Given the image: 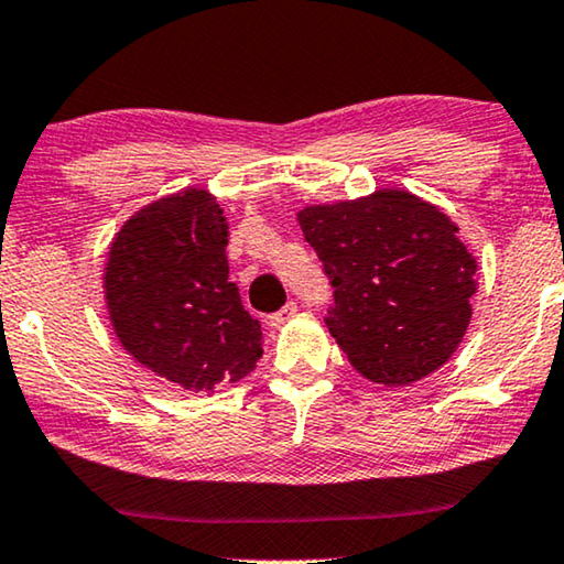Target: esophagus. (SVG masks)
I'll return each instance as SVG.
<instances>
[{
    "mask_svg": "<svg viewBox=\"0 0 564 564\" xmlns=\"http://www.w3.org/2000/svg\"><path fill=\"white\" fill-rule=\"evenodd\" d=\"M296 311H299L296 301H289V304H285L283 308H279V311H275V314L268 316V324H271L273 329H281L285 322H291V318L296 316Z\"/></svg>",
    "mask_w": 564,
    "mask_h": 564,
    "instance_id": "esophagus-1",
    "label": "esophagus"
}]
</instances>
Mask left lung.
<instances>
[{
	"label": "left lung",
	"instance_id": "8db88e82",
	"mask_svg": "<svg viewBox=\"0 0 564 564\" xmlns=\"http://www.w3.org/2000/svg\"><path fill=\"white\" fill-rule=\"evenodd\" d=\"M299 225L334 289L326 326L357 372L400 388L448 362L478 268L448 215L405 189H377L304 207Z\"/></svg>",
	"mask_w": 564,
	"mask_h": 564
}]
</instances>
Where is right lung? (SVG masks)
<instances>
[{"label": "right lung", "instance_id": "1", "mask_svg": "<svg viewBox=\"0 0 564 564\" xmlns=\"http://www.w3.org/2000/svg\"><path fill=\"white\" fill-rule=\"evenodd\" d=\"M228 220L207 189L151 202L116 235L104 273L121 347L184 390L238 382L263 355V332L228 273Z\"/></svg>", "mask_w": 564, "mask_h": 564}]
</instances>
